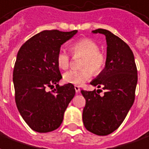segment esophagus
Returning a JSON list of instances; mask_svg holds the SVG:
<instances>
[{"instance_id": "1", "label": "esophagus", "mask_w": 149, "mask_h": 149, "mask_svg": "<svg viewBox=\"0 0 149 149\" xmlns=\"http://www.w3.org/2000/svg\"><path fill=\"white\" fill-rule=\"evenodd\" d=\"M74 88H75V91H76V92H77V93H78V92H79V91H80V87H79V86H75L74 87Z\"/></svg>"}]
</instances>
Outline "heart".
<instances>
[{
  "instance_id": "obj_1",
  "label": "heart",
  "mask_w": 149,
  "mask_h": 149,
  "mask_svg": "<svg viewBox=\"0 0 149 149\" xmlns=\"http://www.w3.org/2000/svg\"><path fill=\"white\" fill-rule=\"evenodd\" d=\"M71 50L74 56H84L81 61L80 70H69L63 75V80L66 84L82 85L91 77L92 73L100 74L107 63V57L100 51V46L91 38H84L76 42L71 46ZM58 66L61 69H67L70 64L68 53L61 49L56 57Z\"/></svg>"
}]
</instances>
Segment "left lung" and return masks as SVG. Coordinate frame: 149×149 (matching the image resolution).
Here are the masks:
<instances>
[{
	"instance_id": "obj_1",
	"label": "left lung",
	"mask_w": 149,
	"mask_h": 149,
	"mask_svg": "<svg viewBox=\"0 0 149 149\" xmlns=\"http://www.w3.org/2000/svg\"><path fill=\"white\" fill-rule=\"evenodd\" d=\"M106 36L107 63L99 76L91 82L105 90L100 96L94 91L81 90L86 100L83 122L91 133L106 136L113 133L124 121L135 100L137 69L130 47L105 29L92 31Z\"/></svg>"
}]
</instances>
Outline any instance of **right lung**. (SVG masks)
Returning <instances> with one entry per match:
<instances>
[{"label":"right lung","mask_w":149,"mask_h":149,"mask_svg":"<svg viewBox=\"0 0 149 149\" xmlns=\"http://www.w3.org/2000/svg\"><path fill=\"white\" fill-rule=\"evenodd\" d=\"M77 33V30L43 31L29 38L18 51L13 69L15 100L22 118L36 132L57 130L74 97L73 84H58L62 77L56 57L61 46ZM49 87L54 89L47 91Z\"/></svg>","instance_id":"add662e5"}]
</instances>
